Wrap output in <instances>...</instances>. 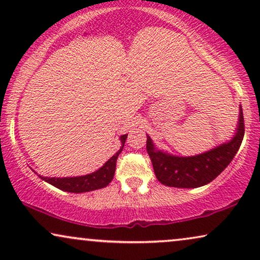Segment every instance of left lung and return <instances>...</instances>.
Listing matches in <instances>:
<instances>
[{
  "label": "left lung",
  "instance_id": "8db88e82",
  "mask_svg": "<svg viewBox=\"0 0 260 260\" xmlns=\"http://www.w3.org/2000/svg\"><path fill=\"white\" fill-rule=\"evenodd\" d=\"M237 130L236 136L229 143L190 157H177L155 150L151 138L148 136L147 151L157 180L166 186L177 188H197L209 183L223 172L239 150L245 134L241 108Z\"/></svg>",
  "mask_w": 260,
  "mask_h": 260
}]
</instances>
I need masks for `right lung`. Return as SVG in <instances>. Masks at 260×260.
Returning a JSON list of instances; mask_svg holds the SVG:
<instances>
[{
	"label": "right lung",
	"instance_id": "obj_1",
	"mask_svg": "<svg viewBox=\"0 0 260 260\" xmlns=\"http://www.w3.org/2000/svg\"><path fill=\"white\" fill-rule=\"evenodd\" d=\"M127 135H123L120 137L122 141V148L102 167L97 172L88 174V175L78 176V177H44L40 176L46 182L51 183L59 189L70 191V193H85V191H91L99 188H104L111 182L116 172L117 158L123 150L124 143H125Z\"/></svg>",
	"mask_w": 260,
	"mask_h": 260
}]
</instances>
